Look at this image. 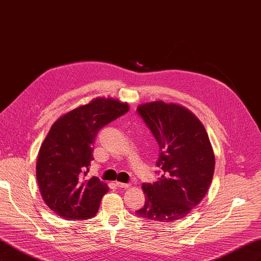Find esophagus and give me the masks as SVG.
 <instances>
[{"mask_svg": "<svg viewBox=\"0 0 261 261\" xmlns=\"http://www.w3.org/2000/svg\"><path fill=\"white\" fill-rule=\"evenodd\" d=\"M115 184L117 187H120V188H129L130 187V184L121 183V181H115Z\"/></svg>", "mask_w": 261, "mask_h": 261, "instance_id": "esophagus-1", "label": "esophagus"}]
</instances>
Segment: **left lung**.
I'll list each match as a JSON object with an SVG mask.
<instances>
[{"label": "left lung", "mask_w": 261, "mask_h": 261, "mask_svg": "<svg viewBox=\"0 0 261 261\" xmlns=\"http://www.w3.org/2000/svg\"><path fill=\"white\" fill-rule=\"evenodd\" d=\"M137 112L159 145L161 176L153 184H143L146 203L136 215L174 222L203 199L212 181L216 159L208 134L193 112L172 102H147Z\"/></svg>", "instance_id": "1"}]
</instances>
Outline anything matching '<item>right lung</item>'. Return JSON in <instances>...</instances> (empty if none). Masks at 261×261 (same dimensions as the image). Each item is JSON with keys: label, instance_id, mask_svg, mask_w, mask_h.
I'll use <instances>...</instances> for the list:
<instances>
[{"label": "right lung", "instance_id": "right-lung-1", "mask_svg": "<svg viewBox=\"0 0 261 261\" xmlns=\"http://www.w3.org/2000/svg\"><path fill=\"white\" fill-rule=\"evenodd\" d=\"M128 110L126 102L98 97L53 123L39 150L36 174L42 199L58 216L66 220L96 216L109 187L97 176L86 177L94 139L105 125Z\"/></svg>", "mask_w": 261, "mask_h": 261}]
</instances>
